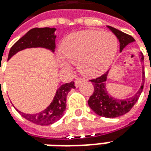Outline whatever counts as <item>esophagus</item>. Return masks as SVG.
Listing matches in <instances>:
<instances>
[{
	"instance_id": "obj_1",
	"label": "esophagus",
	"mask_w": 151,
	"mask_h": 151,
	"mask_svg": "<svg viewBox=\"0 0 151 151\" xmlns=\"http://www.w3.org/2000/svg\"><path fill=\"white\" fill-rule=\"evenodd\" d=\"M83 81V78H77L75 80V86L76 87H78V86L80 85V83Z\"/></svg>"
}]
</instances>
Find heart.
<instances>
[{
	"label": "heart",
	"mask_w": 151,
	"mask_h": 151,
	"mask_svg": "<svg viewBox=\"0 0 151 151\" xmlns=\"http://www.w3.org/2000/svg\"><path fill=\"white\" fill-rule=\"evenodd\" d=\"M118 50L116 37L109 32L81 31L68 36L62 44L63 68H69V63H78L80 72L88 77L104 73L111 65Z\"/></svg>",
	"instance_id": "b5f03b06"
}]
</instances>
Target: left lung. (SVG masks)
Masks as SVG:
<instances>
[{"label":"left lung","instance_id":"1","mask_svg":"<svg viewBox=\"0 0 151 151\" xmlns=\"http://www.w3.org/2000/svg\"><path fill=\"white\" fill-rule=\"evenodd\" d=\"M108 27L114 33V35L117 37L119 41V51L120 52H122V50L125 47L126 45L132 42H134V37H131L130 35H128V34L124 33L118 29L109 27V26H108ZM143 60L144 58L141 56V61L143 62ZM107 76H108V72L104 73L103 75L98 77L96 78L90 80L93 85L94 91L89 98L88 104L93 111L102 117L115 118L124 115L132 109L133 106L137 102L139 95L142 93L144 84H145V72L143 70L142 84H141L140 88L139 89V91L137 92V93L132 98L124 99V100L114 99L108 94L106 88H105Z\"/></svg>","mask_w":151,"mask_h":151}]
</instances>
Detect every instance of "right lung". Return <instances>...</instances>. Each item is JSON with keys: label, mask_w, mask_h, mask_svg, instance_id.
Segmentation results:
<instances>
[{"label": "right lung", "mask_w": 151, "mask_h": 151, "mask_svg": "<svg viewBox=\"0 0 151 151\" xmlns=\"http://www.w3.org/2000/svg\"><path fill=\"white\" fill-rule=\"evenodd\" d=\"M55 28L43 27V28L31 29L28 32L25 34L22 37L15 43L11 47L8 59H10L14 54L18 52L19 51L28 48V47H45L54 52L55 49ZM72 88H75L74 82H71L61 85L58 88L55 94L54 99L49 106L45 110L35 114H24L17 111L25 119L31 122L39 124V125H49L56 121L59 120L63 116L66 109V100L68 92Z\"/></svg>", "instance_id": "add662e5"}]
</instances>
